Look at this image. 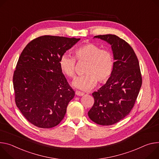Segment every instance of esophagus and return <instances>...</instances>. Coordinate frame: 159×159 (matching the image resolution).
Returning <instances> with one entry per match:
<instances>
[{
    "label": "esophagus",
    "mask_w": 159,
    "mask_h": 159,
    "mask_svg": "<svg viewBox=\"0 0 159 159\" xmlns=\"http://www.w3.org/2000/svg\"><path fill=\"white\" fill-rule=\"evenodd\" d=\"M75 93H76V95H78V96H83V95H84V93L81 92H80V91H76Z\"/></svg>",
    "instance_id": "1"
}]
</instances>
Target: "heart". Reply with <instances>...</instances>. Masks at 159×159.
I'll use <instances>...</instances> for the list:
<instances>
[{"label": "heart", "mask_w": 159, "mask_h": 159, "mask_svg": "<svg viewBox=\"0 0 159 159\" xmlns=\"http://www.w3.org/2000/svg\"><path fill=\"white\" fill-rule=\"evenodd\" d=\"M76 59L86 61L87 65L83 76L76 78L73 85L83 91L92 90L97 85L98 81L100 83H106L111 78L114 69V58L112 53L93 43L83 44L76 48L75 51ZM76 59L68 54H63L59 60L61 70L69 78L75 76Z\"/></svg>", "instance_id": "1"}]
</instances>
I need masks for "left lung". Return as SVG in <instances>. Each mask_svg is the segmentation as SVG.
<instances>
[{
	"label": "left lung",
	"mask_w": 159,
	"mask_h": 159,
	"mask_svg": "<svg viewBox=\"0 0 159 159\" xmlns=\"http://www.w3.org/2000/svg\"><path fill=\"white\" fill-rule=\"evenodd\" d=\"M94 38L111 45L115 62L109 80L92 93L95 102L88 115L97 124L109 126L129 114L142 86V78L137 56L128 43L115 34Z\"/></svg>",
	"instance_id": "1"
}]
</instances>
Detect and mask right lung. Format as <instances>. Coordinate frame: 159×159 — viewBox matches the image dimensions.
<instances>
[{
    "mask_svg": "<svg viewBox=\"0 0 159 159\" xmlns=\"http://www.w3.org/2000/svg\"><path fill=\"white\" fill-rule=\"evenodd\" d=\"M80 40L44 35L31 40L21 52L13 75L15 102L34 126L51 128L64 117L75 93L59 60Z\"/></svg>",
    "mask_w": 159,
    "mask_h": 159,
    "instance_id": "add662e5",
    "label": "right lung"
}]
</instances>
